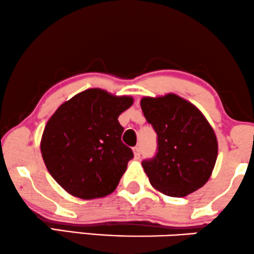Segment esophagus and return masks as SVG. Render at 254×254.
Wrapping results in <instances>:
<instances>
[{
  "label": "esophagus",
  "instance_id": "esophagus-1",
  "mask_svg": "<svg viewBox=\"0 0 254 254\" xmlns=\"http://www.w3.org/2000/svg\"><path fill=\"white\" fill-rule=\"evenodd\" d=\"M133 152L136 159H138L139 156H141V148L139 146H135V148H133Z\"/></svg>",
  "mask_w": 254,
  "mask_h": 254
}]
</instances>
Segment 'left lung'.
<instances>
[{"label": "left lung", "instance_id": "obj_1", "mask_svg": "<svg viewBox=\"0 0 254 254\" xmlns=\"http://www.w3.org/2000/svg\"><path fill=\"white\" fill-rule=\"evenodd\" d=\"M141 108L158 136L157 154L142 161L151 186L171 197L201 188L218 157V139L205 116L175 94L143 97Z\"/></svg>", "mask_w": 254, "mask_h": 254}]
</instances>
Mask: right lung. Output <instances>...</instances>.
Here are the masks:
<instances>
[{
  "instance_id": "right-lung-1",
  "label": "right lung",
  "mask_w": 254,
  "mask_h": 254,
  "mask_svg": "<svg viewBox=\"0 0 254 254\" xmlns=\"http://www.w3.org/2000/svg\"><path fill=\"white\" fill-rule=\"evenodd\" d=\"M133 102L91 88L64 102L48 120L40 144L43 161L69 194L94 199L116 190L134 157L121 141L118 121Z\"/></svg>"
}]
</instances>
